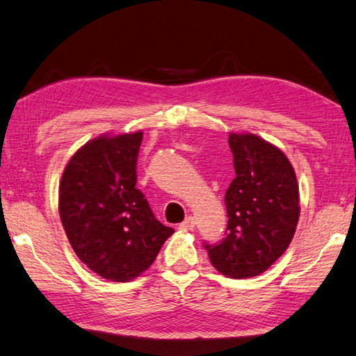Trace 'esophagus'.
<instances>
[{
  "label": "esophagus",
  "instance_id": "obj_1",
  "mask_svg": "<svg viewBox=\"0 0 356 356\" xmlns=\"http://www.w3.org/2000/svg\"><path fill=\"white\" fill-rule=\"evenodd\" d=\"M195 224H196L195 222V218L188 216V218H185L184 222L179 224V229L184 230V232H188V230H193V227H195Z\"/></svg>",
  "mask_w": 356,
  "mask_h": 356
}]
</instances>
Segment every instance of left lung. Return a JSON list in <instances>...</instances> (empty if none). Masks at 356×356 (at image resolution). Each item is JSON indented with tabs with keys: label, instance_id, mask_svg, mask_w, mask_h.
I'll return each mask as SVG.
<instances>
[{
	"label": "left lung",
	"instance_id": "1",
	"mask_svg": "<svg viewBox=\"0 0 356 356\" xmlns=\"http://www.w3.org/2000/svg\"><path fill=\"white\" fill-rule=\"evenodd\" d=\"M236 177L225 191L227 230L205 244L210 261L230 279L264 273L283 255L299 222V185L279 147L254 134H230Z\"/></svg>",
	"mask_w": 356,
	"mask_h": 356
}]
</instances>
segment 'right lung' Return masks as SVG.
Returning <instances> with one entry per match:
<instances>
[{"instance_id": "obj_1", "label": "right lung", "mask_w": 356, "mask_h": 356, "mask_svg": "<svg viewBox=\"0 0 356 356\" xmlns=\"http://www.w3.org/2000/svg\"><path fill=\"white\" fill-rule=\"evenodd\" d=\"M141 140V131L90 140L70 159L59 185L60 221L71 248L112 282L145 273L174 234L135 186Z\"/></svg>"}]
</instances>
